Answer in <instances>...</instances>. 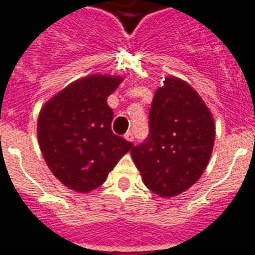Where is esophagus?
I'll use <instances>...</instances> for the list:
<instances>
[{
	"instance_id": "34e87169",
	"label": "esophagus",
	"mask_w": 255,
	"mask_h": 255,
	"mask_svg": "<svg viewBox=\"0 0 255 255\" xmlns=\"http://www.w3.org/2000/svg\"><path fill=\"white\" fill-rule=\"evenodd\" d=\"M125 138L128 141H130V142H133L134 141V135H133V131H128L125 134Z\"/></svg>"
}]
</instances>
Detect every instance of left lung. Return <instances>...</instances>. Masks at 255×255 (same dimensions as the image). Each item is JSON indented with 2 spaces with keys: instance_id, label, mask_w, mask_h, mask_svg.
<instances>
[{
  "instance_id": "left-lung-1",
  "label": "left lung",
  "mask_w": 255,
  "mask_h": 255,
  "mask_svg": "<svg viewBox=\"0 0 255 255\" xmlns=\"http://www.w3.org/2000/svg\"><path fill=\"white\" fill-rule=\"evenodd\" d=\"M209 109L190 85L166 77L149 110V135L130 153L142 181L160 197H175L201 178L215 144Z\"/></svg>"
}]
</instances>
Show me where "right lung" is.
Segmentation results:
<instances>
[{
  "label": "right lung",
  "instance_id": "right-lung-1",
  "mask_svg": "<svg viewBox=\"0 0 255 255\" xmlns=\"http://www.w3.org/2000/svg\"><path fill=\"white\" fill-rule=\"evenodd\" d=\"M122 80L87 76L62 89L40 110L38 140L42 155L54 175L72 190L88 193L103 185L133 146L111 130L114 113L107 96Z\"/></svg>",
  "mask_w": 255,
  "mask_h": 255
}]
</instances>
